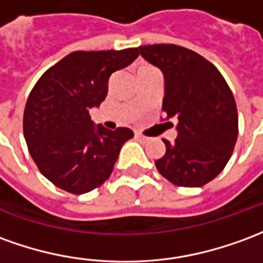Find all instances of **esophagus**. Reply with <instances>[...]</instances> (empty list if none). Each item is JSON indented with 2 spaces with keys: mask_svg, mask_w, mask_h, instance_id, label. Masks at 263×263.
<instances>
[{
  "mask_svg": "<svg viewBox=\"0 0 263 263\" xmlns=\"http://www.w3.org/2000/svg\"><path fill=\"white\" fill-rule=\"evenodd\" d=\"M135 138H137V139H139V141H142V142L148 141V138L144 137V135H141V134H135Z\"/></svg>",
  "mask_w": 263,
  "mask_h": 263,
  "instance_id": "1",
  "label": "esophagus"
}]
</instances>
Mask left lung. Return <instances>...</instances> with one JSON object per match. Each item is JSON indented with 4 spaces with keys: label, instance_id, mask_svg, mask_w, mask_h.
Here are the masks:
<instances>
[{
    "label": "left lung",
    "instance_id": "8db88e82",
    "mask_svg": "<svg viewBox=\"0 0 263 263\" xmlns=\"http://www.w3.org/2000/svg\"><path fill=\"white\" fill-rule=\"evenodd\" d=\"M139 52L162 71V111L166 121H178L176 139H163L166 152L155 161L157 170L178 186H202L221 174L236 144L232 91L214 64L191 49L157 44L139 47Z\"/></svg>",
    "mask_w": 263,
    "mask_h": 263
}]
</instances>
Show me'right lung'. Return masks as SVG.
Instances as JSON below:
<instances>
[{
  "instance_id": "1",
  "label": "right lung",
  "mask_w": 263,
  "mask_h": 263,
  "mask_svg": "<svg viewBox=\"0 0 263 263\" xmlns=\"http://www.w3.org/2000/svg\"><path fill=\"white\" fill-rule=\"evenodd\" d=\"M138 55V48L77 51L32 88L24 111V138L40 172L55 186L81 195L109 178L134 132L95 125L89 109L105 100L109 77Z\"/></svg>"
}]
</instances>
